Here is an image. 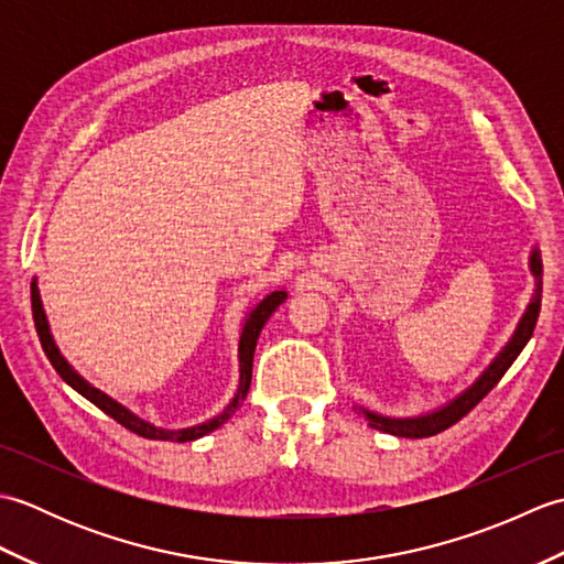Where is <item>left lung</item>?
<instances>
[{
	"mask_svg": "<svg viewBox=\"0 0 564 564\" xmlns=\"http://www.w3.org/2000/svg\"><path fill=\"white\" fill-rule=\"evenodd\" d=\"M529 271L535 279L531 303L525 305L519 325L511 334V339L501 346L499 354L492 358V361H489V366L470 382V386L455 394V398L448 400L446 404L436 406V410L424 412V414H414V416H390V414H380V412L368 410V406L356 404V410L366 416L368 426L386 431V434L400 436V438H426V436L438 434V431H443V429L453 426L458 419H463L467 412H470L473 406L497 386L501 376L507 373L509 366L517 361L519 354L523 351V346L531 339L533 327L538 322V313H541V293H543V261H541V251H538V247L531 249Z\"/></svg>",
	"mask_w": 564,
	"mask_h": 564,
	"instance_id": "1",
	"label": "left lung"
}]
</instances>
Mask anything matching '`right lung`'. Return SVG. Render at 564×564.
Here are the masks:
<instances>
[{
    "label": "right lung",
    "mask_w": 564,
    "mask_h": 564,
    "mask_svg": "<svg viewBox=\"0 0 564 564\" xmlns=\"http://www.w3.org/2000/svg\"><path fill=\"white\" fill-rule=\"evenodd\" d=\"M289 293L285 289H279L269 293L267 297H261L257 305L249 307V313L245 315L242 322V329H239V344H237V358H239V386L235 398L230 400V404L225 406L220 414H215L213 419H206V422L194 424V426H186V429H164L158 426L152 422H145V419H140L135 412H130L128 406H123L121 402H116L109 394L101 392L99 388H94L89 380H84L75 368L67 364V358L59 354L57 344L53 339V332L51 325H47V315L43 310V301H41V291H39V279H33L31 283V305H33V319H35V332H39L41 337V346L45 356L51 358L53 368L57 370V376L63 378L72 390H77L82 398H87L91 404H97L101 412L109 414L111 419H116L118 424H123L126 429L133 431V434L142 436V438H154V441H196L200 436L210 434V431L220 429L227 419H230L237 410L239 404L245 402L247 392H249V382H251V361H254V349H257V339L267 325V319L275 313V307H279Z\"/></svg>",
    "instance_id": "add662e5"
}]
</instances>
